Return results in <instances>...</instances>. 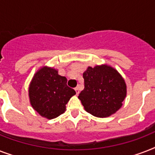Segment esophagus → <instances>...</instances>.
<instances>
[{"label": "esophagus", "instance_id": "1", "mask_svg": "<svg viewBox=\"0 0 155 155\" xmlns=\"http://www.w3.org/2000/svg\"><path fill=\"white\" fill-rule=\"evenodd\" d=\"M75 92H76V95H79V93H80V90H79V88H78V87H75Z\"/></svg>", "mask_w": 155, "mask_h": 155}]
</instances>
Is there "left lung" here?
Returning a JSON list of instances; mask_svg holds the SVG:
<instances>
[{
  "label": "left lung",
  "mask_w": 155,
  "mask_h": 155,
  "mask_svg": "<svg viewBox=\"0 0 155 155\" xmlns=\"http://www.w3.org/2000/svg\"><path fill=\"white\" fill-rule=\"evenodd\" d=\"M83 77L84 89L78 98L87 113L97 117H107L122 106L126 84L116 69L106 64L88 67Z\"/></svg>",
  "instance_id": "obj_1"
}]
</instances>
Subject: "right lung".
<instances>
[{
	"label": "right lung",
	"instance_id": "add662e5",
	"mask_svg": "<svg viewBox=\"0 0 155 155\" xmlns=\"http://www.w3.org/2000/svg\"><path fill=\"white\" fill-rule=\"evenodd\" d=\"M67 78L58 71L43 67L35 73L29 87V97L33 108L47 119L63 114L66 104L75 94V90L67 85Z\"/></svg>",
	"mask_w": 155,
	"mask_h": 155
}]
</instances>
